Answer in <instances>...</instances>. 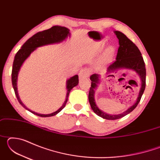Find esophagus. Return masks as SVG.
<instances>
[{
    "mask_svg": "<svg viewBox=\"0 0 160 160\" xmlns=\"http://www.w3.org/2000/svg\"><path fill=\"white\" fill-rule=\"evenodd\" d=\"M90 75V71L88 68H82L79 72V77L81 80L87 78Z\"/></svg>",
    "mask_w": 160,
    "mask_h": 160,
    "instance_id": "obj_1",
    "label": "esophagus"
}]
</instances>
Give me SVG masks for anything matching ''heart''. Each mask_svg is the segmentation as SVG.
Wrapping results in <instances>:
<instances>
[{"mask_svg": "<svg viewBox=\"0 0 160 160\" xmlns=\"http://www.w3.org/2000/svg\"><path fill=\"white\" fill-rule=\"evenodd\" d=\"M113 52H114L113 48L112 47H108L102 54V56H101L102 63H106V62L109 61L113 56Z\"/></svg>", "mask_w": 160, "mask_h": 160, "instance_id": "1", "label": "heart"}]
</instances>
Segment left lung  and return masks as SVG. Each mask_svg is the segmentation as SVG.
<instances>
[{
	"instance_id": "obj_1",
	"label": "left lung",
	"mask_w": 160,
	"mask_h": 160,
	"mask_svg": "<svg viewBox=\"0 0 160 160\" xmlns=\"http://www.w3.org/2000/svg\"><path fill=\"white\" fill-rule=\"evenodd\" d=\"M115 34L118 39L119 47L118 48L116 60L113 61L110 66L108 67L107 74L108 76H113L111 75V72H114L116 70L119 68H127L135 70L141 78V88L140 90L139 95L135 104L128 108L126 112L117 115H110L103 112L97 107L95 101L94 99V89L97 88V83L99 81V75L98 74H93L90 76L91 87L89 91V102H90L91 108L94 112L100 117L107 119V120H116L123 117L126 115L131 113L132 110L135 109L140 101L143 92H144L146 85V69L145 62L143 61L142 54L140 53L138 48L131 40H130L125 34L119 31H115Z\"/></svg>"
}]
</instances>
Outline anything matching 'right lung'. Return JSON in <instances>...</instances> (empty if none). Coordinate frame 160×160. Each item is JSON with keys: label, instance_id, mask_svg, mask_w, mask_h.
Masks as SVG:
<instances>
[{"label": "right lung", "instance_id": "1", "mask_svg": "<svg viewBox=\"0 0 160 160\" xmlns=\"http://www.w3.org/2000/svg\"><path fill=\"white\" fill-rule=\"evenodd\" d=\"M68 35H70L68 29L61 26H53L51 28L47 29V30L39 32H37V34L33 35V36L29 38L28 41L22 45V47H21L20 49L15 54L12 69V84L13 89H14L15 95L17 97L18 102H20V104L24 108H25L26 109H28L32 113H34V114L41 116V117H49V116H55L63 109L66 104L70 90H71L74 87L78 85V82H79L78 75H74L73 77L70 78V79L67 81L68 92L66 95V101L64 102L63 104L62 105V107L60 109H58L55 112L50 113V114H40V113H35L34 112H32V111L28 109V108L25 107V105H24L23 103L21 102L20 97H19L18 95L17 88L18 72L19 70H20V67L22 65L23 62L26 60V58H28L29 55H30V53L32 51H34L37 47L47 44H54V43L61 42L66 39L68 37Z\"/></svg>", "mask_w": 160, "mask_h": 160}]
</instances>
